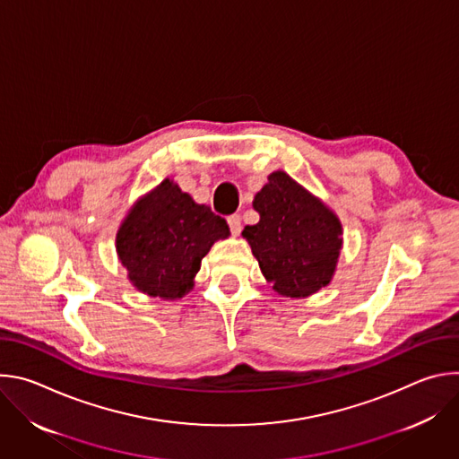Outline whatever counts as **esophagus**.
Instances as JSON below:
<instances>
[{
    "mask_svg": "<svg viewBox=\"0 0 459 459\" xmlns=\"http://www.w3.org/2000/svg\"><path fill=\"white\" fill-rule=\"evenodd\" d=\"M227 223H229L230 232H232L234 236H238V234L241 232V218H239V214H232V216H229V218H227Z\"/></svg>",
    "mask_w": 459,
    "mask_h": 459,
    "instance_id": "obj_1",
    "label": "esophagus"
}]
</instances>
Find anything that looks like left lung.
Instances as JSON below:
<instances>
[{"instance_id":"1","label":"left lung","mask_w":459,"mask_h":459,"mask_svg":"<svg viewBox=\"0 0 459 459\" xmlns=\"http://www.w3.org/2000/svg\"><path fill=\"white\" fill-rule=\"evenodd\" d=\"M252 207L259 221L241 234L278 294L307 298L331 283L343 229L329 207L283 170L269 176Z\"/></svg>"}]
</instances>
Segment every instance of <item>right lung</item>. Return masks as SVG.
I'll return each instance as SVG.
<instances>
[{
  "mask_svg": "<svg viewBox=\"0 0 459 459\" xmlns=\"http://www.w3.org/2000/svg\"><path fill=\"white\" fill-rule=\"evenodd\" d=\"M229 234L221 216L167 178L128 211L116 234V250L140 292L178 299L194 287L211 247Z\"/></svg>",
  "mask_w": 459,
  "mask_h": 459,
  "instance_id": "right-lung-1",
  "label": "right lung"
}]
</instances>
